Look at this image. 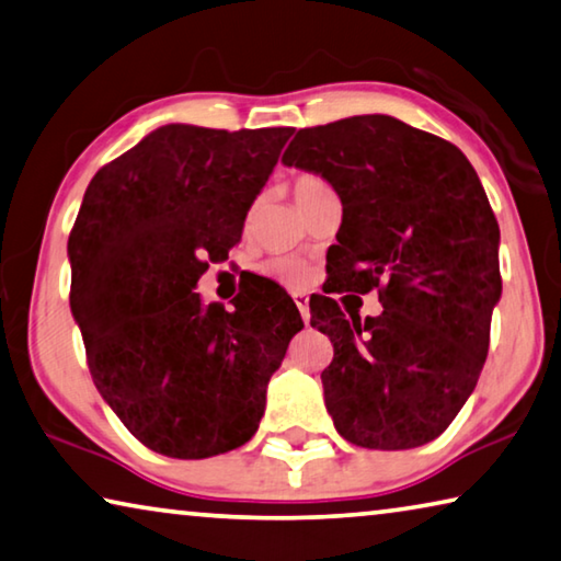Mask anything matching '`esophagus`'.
Masks as SVG:
<instances>
[{"instance_id": "1", "label": "esophagus", "mask_w": 561, "mask_h": 561, "mask_svg": "<svg viewBox=\"0 0 561 561\" xmlns=\"http://www.w3.org/2000/svg\"><path fill=\"white\" fill-rule=\"evenodd\" d=\"M295 305H297V309L301 312V319H305V324H309V297L305 295V291H295Z\"/></svg>"}]
</instances>
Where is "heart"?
Wrapping results in <instances>:
<instances>
[{
	"mask_svg": "<svg viewBox=\"0 0 561 561\" xmlns=\"http://www.w3.org/2000/svg\"><path fill=\"white\" fill-rule=\"evenodd\" d=\"M324 186L327 184L314 174H299L297 180L291 182V194H295V199L299 204L312 197V194H317L319 190H324ZM264 272L277 282L287 284V287H299V284L307 282V274H309L307 264L297 260V256H277V260H272L264 266Z\"/></svg>",
	"mask_w": 561,
	"mask_h": 561,
	"instance_id": "heart-1",
	"label": "heart"
}]
</instances>
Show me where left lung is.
<instances>
[{
    "mask_svg": "<svg viewBox=\"0 0 561 561\" xmlns=\"http://www.w3.org/2000/svg\"><path fill=\"white\" fill-rule=\"evenodd\" d=\"M282 162L324 176L342 199L334 277L309 301L334 344L322 385L336 432L367 449L437 439L474 392L502 297L500 225L474 167L387 114L299 129ZM371 288L386 312L364 323L333 299Z\"/></svg>",
    "mask_w": 561,
    "mask_h": 561,
    "instance_id": "1",
    "label": "left lung"
}]
</instances>
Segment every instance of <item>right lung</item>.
I'll use <instances>...</instances> for the list:
<instances>
[{
    "label": "right lung",
    "mask_w": 561,
    "mask_h": 561,
    "mask_svg": "<svg viewBox=\"0 0 561 561\" xmlns=\"http://www.w3.org/2000/svg\"><path fill=\"white\" fill-rule=\"evenodd\" d=\"M291 131L167 124L87 186L67 244L69 307L94 387L157 455L207 459L252 439L305 327L270 279L232 312L194 291L239 242Z\"/></svg>",
    "instance_id": "1"
}]
</instances>
